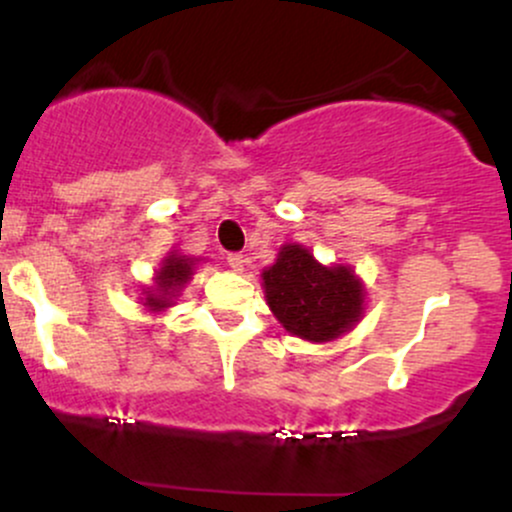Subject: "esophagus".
<instances>
[{
  "instance_id": "esophagus-1",
  "label": "esophagus",
  "mask_w": 512,
  "mask_h": 512,
  "mask_svg": "<svg viewBox=\"0 0 512 512\" xmlns=\"http://www.w3.org/2000/svg\"><path fill=\"white\" fill-rule=\"evenodd\" d=\"M226 262H228V267L233 269V272H243V267H245V257L240 255V252H231V255L226 257Z\"/></svg>"
}]
</instances>
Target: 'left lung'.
Listing matches in <instances>:
<instances>
[{"mask_svg": "<svg viewBox=\"0 0 512 512\" xmlns=\"http://www.w3.org/2000/svg\"><path fill=\"white\" fill-rule=\"evenodd\" d=\"M264 298L286 332L332 342L361 320L366 289L354 269L325 267L303 245H284L262 272Z\"/></svg>", "mask_w": 512, "mask_h": 512, "instance_id": "8db88e82", "label": "left lung"}]
</instances>
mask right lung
Instances as JSON below:
<instances>
[{"label":"right lung","mask_w":512,"mask_h":512,"mask_svg":"<svg viewBox=\"0 0 512 512\" xmlns=\"http://www.w3.org/2000/svg\"><path fill=\"white\" fill-rule=\"evenodd\" d=\"M192 257L178 255V252H170L166 260L161 262V269L156 272V286L144 291V305L149 310H166L173 305L175 296H180L182 286L192 279V269H195Z\"/></svg>","instance_id":"right-lung-1"}]
</instances>
